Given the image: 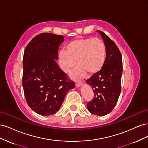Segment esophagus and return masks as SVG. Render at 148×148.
<instances>
[{
  "mask_svg": "<svg viewBox=\"0 0 148 148\" xmlns=\"http://www.w3.org/2000/svg\"><path fill=\"white\" fill-rule=\"evenodd\" d=\"M82 84H83V83H81V82H76L75 86H76V87L79 88V87H80V86H82Z\"/></svg>",
  "mask_w": 148,
  "mask_h": 148,
  "instance_id": "obj_1",
  "label": "esophagus"
}]
</instances>
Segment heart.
I'll return each instance as SVG.
<instances>
[{"label": "heart", "mask_w": 148, "mask_h": 148, "mask_svg": "<svg viewBox=\"0 0 148 148\" xmlns=\"http://www.w3.org/2000/svg\"><path fill=\"white\" fill-rule=\"evenodd\" d=\"M58 57L65 73L74 68L77 60L78 66L71 76L80 79L86 73L92 75L102 70L106 60V47L99 38H78L67 44L65 51H60Z\"/></svg>", "instance_id": "obj_1"}]
</instances>
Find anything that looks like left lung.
Here are the masks:
<instances>
[{
    "label": "left lung",
    "mask_w": 148,
    "mask_h": 148,
    "mask_svg": "<svg viewBox=\"0 0 148 148\" xmlns=\"http://www.w3.org/2000/svg\"><path fill=\"white\" fill-rule=\"evenodd\" d=\"M106 47V57L104 66L97 73L86 80L94 92V98L87 103V108L92 114L104 116L114 109L121 92L122 59L115 42L101 31Z\"/></svg>",
    "instance_id": "8db88e82"
}]
</instances>
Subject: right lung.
<instances>
[{"instance_id":"right-lung-1","label":"right lung","mask_w":148,"mask_h":148,"mask_svg":"<svg viewBox=\"0 0 148 148\" xmlns=\"http://www.w3.org/2000/svg\"><path fill=\"white\" fill-rule=\"evenodd\" d=\"M64 36L52 33L38 34L28 43L23 55L22 78L25 97L30 108L48 116L59 110L75 83L57 64L59 47Z\"/></svg>"}]
</instances>
